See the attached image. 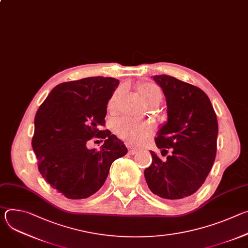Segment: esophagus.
<instances>
[{
    "instance_id": "obj_1",
    "label": "esophagus",
    "mask_w": 248,
    "mask_h": 248,
    "mask_svg": "<svg viewBox=\"0 0 248 248\" xmlns=\"http://www.w3.org/2000/svg\"><path fill=\"white\" fill-rule=\"evenodd\" d=\"M126 147H127V149H128V153H129L130 155L135 154V153H136V151L138 150V148H137L136 146H133V145H132V144H130V143H126Z\"/></svg>"
}]
</instances>
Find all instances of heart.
<instances>
[{
	"instance_id": "1",
	"label": "heart",
	"mask_w": 248,
	"mask_h": 248,
	"mask_svg": "<svg viewBox=\"0 0 248 248\" xmlns=\"http://www.w3.org/2000/svg\"><path fill=\"white\" fill-rule=\"evenodd\" d=\"M124 89L116 90L108 102V110L112 114L117 113L118 104ZM138 93L143 102L148 106L158 105L162 98V91L160 87L154 83H143L138 87ZM151 130V125L147 123L137 122L131 119H122L115 124V132L119 137L128 142L136 143L142 140Z\"/></svg>"
}]
</instances>
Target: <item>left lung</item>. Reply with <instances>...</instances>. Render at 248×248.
<instances>
[{"mask_svg": "<svg viewBox=\"0 0 248 248\" xmlns=\"http://www.w3.org/2000/svg\"><path fill=\"white\" fill-rule=\"evenodd\" d=\"M154 81L162 88L167 102L168 120L155 138L166 155L162 161L155 152L144 176L149 189L165 199H183L204 184L217 152L218 121L210 99L200 88L161 75Z\"/></svg>", "mask_w": 248, "mask_h": 248, "instance_id": "8db88e82", "label": "left lung"}]
</instances>
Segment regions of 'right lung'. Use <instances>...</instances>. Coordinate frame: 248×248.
Returning <instances> with one entry per match:
<instances>
[{
    "label": "right lung",
    "mask_w": 248,
    "mask_h": 248,
    "mask_svg": "<svg viewBox=\"0 0 248 248\" xmlns=\"http://www.w3.org/2000/svg\"><path fill=\"white\" fill-rule=\"evenodd\" d=\"M119 84L118 79L104 77L61 83L35 116L32 148L39 171L68 199L87 198L97 192L112 163L127 153L121 139L108 129H100ZM93 137L105 140L99 152L87 148Z\"/></svg>",
    "instance_id": "obj_1"
}]
</instances>
